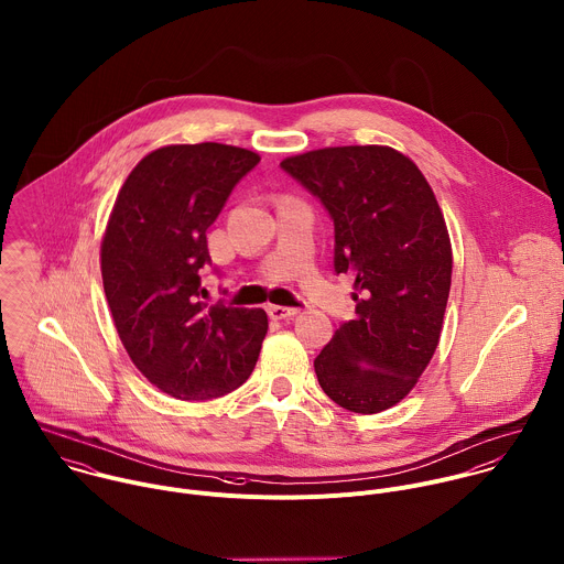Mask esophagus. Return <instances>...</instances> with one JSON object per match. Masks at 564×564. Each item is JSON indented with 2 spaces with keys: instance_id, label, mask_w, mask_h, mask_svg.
<instances>
[{
  "instance_id": "obj_1",
  "label": "esophagus",
  "mask_w": 564,
  "mask_h": 564,
  "mask_svg": "<svg viewBox=\"0 0 564 564\" xmlns=\"http://www.w3.org/2000/svg\"><path fill=\"white\" fill-rule=\"evenodd\" d=\"M268 312H270V316L272 318H290V316H296L299 314V310L296 307H285V305H270L268 307Z\"/></svg>"
}]
</instances>
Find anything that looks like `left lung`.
Instances as JSON below:
<instances>
[{"label":"left lung","instance_id":"obj_1","mask_svg":"<svg viewBox=\"0 0 564 564\" xmlns=\"http://www.w3.org/2000/svg\"><path fill=\"white\" fill-rule=\"evenodd\" d=\"M281 169L334 219V270L356 279V318L314 360L321 389L351 413L404 400L429 367L451 294L453 248L422 171L391 147H327Z\"/></svg>","mask_w":564,"mask_h":564}]
</instances>
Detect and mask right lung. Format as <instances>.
I'll return each mask as SVG.
<instances>
[{"mask_svg":"<svg viewBox=\"0 0 564 564\" xmlns=\"http://www.w3.org/2000/svg\"><path fill=\"white\" fill-rule=\"evenodd\" d=\"M259 160L219 142L155 149L109 215L100 272L113 325L138 371L171 398H221L257 365L265 312L208 305L199 270L210 263L208 226Z\"/></svg>","mask_w":564,"mask_h":564,"instance_id":"add662e5","label":"right lung"}]
</instances>
